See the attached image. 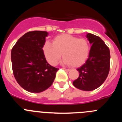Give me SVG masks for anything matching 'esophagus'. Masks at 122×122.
<instances>
[{"label":"esophagus","instance_id":"esophagus-1","mask_svg":"<svg viewBox=\"0 0 122 122\" xmlns=\"http://www.w3.org/2000/svg\"><path fill=\"white\" fill-rule=\"evenodd\" d=\"M63 70H65V71H70V70H69V69L65 68H63Z\"/></svg>","mask_w":122,"mask_h":122}]
</instances>
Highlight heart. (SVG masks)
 I'll use <instances>...</instances> for the list:
<instances>
[{
    "label": "heart",
    "instance_id": "obj_1",
    "mask_svg": "<svg viewBox=\"0 0 122 122\" xmlns=\"http://www.w3.org/2000/svg\"><path fill=\"white\" fill-rule=\"evenodd\" d=\"M90 44L85 38H78L69 34H62L54 38L53 43L46 41L43 51L46 60L51 65L57 64L62 53V63L77 67L84 63L90 53Z\"/></svg>",
    "mask_w": 122,
    "mask_h": 122
}]
</instances>
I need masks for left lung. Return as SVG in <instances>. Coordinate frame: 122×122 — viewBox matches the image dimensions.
Masks as SVG:
<instances>
[{"instance_id":"obj_1","label":"left lung","mask_w":122,"mask_h":122,"mask_svg":"<svg viewBox=\"0 0 122 122\" xmlns=\"http://www.w3.org/2000/svg\"><path fill=\"white\" fill-rule=\"evenodd\" d=\"M86 37L92 45L89 58L77 70L79 77L73 82L77 89L92 91L105 81L110 69V51L101 38L88 33Z\"/></svg>"}]
</instances>
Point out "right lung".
<instances>
[{"mask_svg": "<svg viewBox=\"0 0 122 122\" xmlns=\"http://www.w3.org/2000/svg\"><path fill=\"white\" fill-rule=\"evenodd\" d=\"M48 33L32 31L25 33L11 50L12 68L17 82L31 93H40L53 83L59 68L47 62L43 51Z\"/></svg>", "mask_w": 122, "mask_h": 122, "instance_id": "1", "label": "right lung"}]
</instances>
